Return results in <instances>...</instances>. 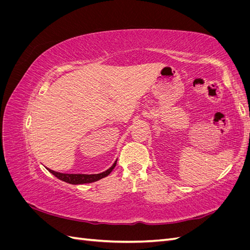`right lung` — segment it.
I'll list each match as a JSON object with an SVG mask.
<instances>
[{
  "label": "right lung",
  "mask_w": 250,
  "mask_h": 250,
  "mask_svg": "<svg viewBox=\"0 0 250 250\" xmlns=\"http://www.w3.org/2000/svg\"><path fill=\"white\" fill-rule=\"evenodd\" d=\"M116 165H117V161L113 163V165L109 169H107L106 171H104L102 173H99V174H67V173L55 172L49 168H47V169L50 173H52L53 175L56 176L60 180L65 181V183L72 184V185H80V184L94 183V181H97L101 178L106 177L107 175H109V173L113 170V168L116 167Z\"/></svg>",
  "instance_id": "right-lung-1"
}]
</instances>
